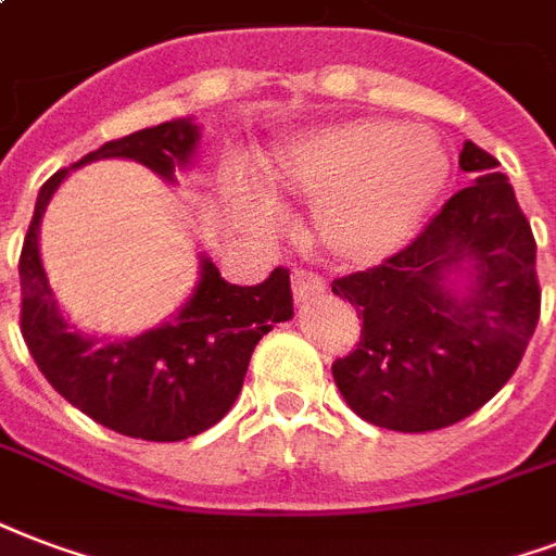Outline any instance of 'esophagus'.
Here are the masks:
<instances>
[{
    "instance_id": "1",
    "label": "esophagus",
    "mask_w": 556,
    "mask_h": 556,
    "mask_svg": "<svg viewBox=\"0 0 556 556\" xmlns=\"http://www.w3.org/2000/svg\"><path fill=\"white\" fill-rule=\"evenodd\" d=\"M325 293V281L319 275L304 273V269H295L293 273V295L295 302H307L313 295Z\"/></svg>"
}]
</instances>
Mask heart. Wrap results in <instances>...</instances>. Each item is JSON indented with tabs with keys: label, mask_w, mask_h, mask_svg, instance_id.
I'll return each instance as SVG.
<instances>
[{
	"label": "heart",
	"mask_w": 556,
	"mask_h": 556,
	"mask_svg": "<svg viewBox=\"0 0 556 556\" xmlns=\"http://www.w3.org/2000/svg\"><path fill=\"white\" fill-rule=\"evenodd\" d=\"M275 193L316 199L311 233L333 263L369 266L410 240L448 181V157L425 128L392 119H352L293 137L263 161ZM237 204H263L231 184Z\"/></svg>",
	"instance_id": "1"
}]
</instances>
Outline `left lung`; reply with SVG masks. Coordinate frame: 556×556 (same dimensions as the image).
Masks as SVG:
<instances>
[{
    "label": "left lung",
    "mask_w": 556,
    "mask_h": 556,
    "mask_svg": "<svg viewBox=\"0 0 556 556\" xmlns=\"http://www.w3.org/2000/svg\"><path fill=\"white\" fill-rule=\"evenodd\" d=\"M454 193L402 252L331 283L363 316L333 381L361 419L402 433L448 428L510 381L540 323L536 240L498 161L471 140ZM466 277L463 291L456 278Z\"/></svg>",
    "instance_id": "1"
}]
</instances>
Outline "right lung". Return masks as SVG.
<instances>
[{"label": "right lung", "instance_id": "right-lung-1", "mask_svg": "<svg viewBox=\"0 0 556 556\" xmlns=\"http://www.w3.org/2000/svg\"><path fill=\"white\" fill-rule=\"evenodd\" d=\"M199 137L193 119H173L104 143L73 169L128 157L175 181V166L193 161ZM66 173L58 169L40 187L20 254V328L37 369L73 407L125 437L178 442L207 431L237 402L263 333L293 319L290 269L278 266L263 283L237 287L202 254L199 283L173 319L137 337H87L58 311L40 261V219Z\"/></svg>", "mask_w": 556, "mask_h": 556}]
</instances>
